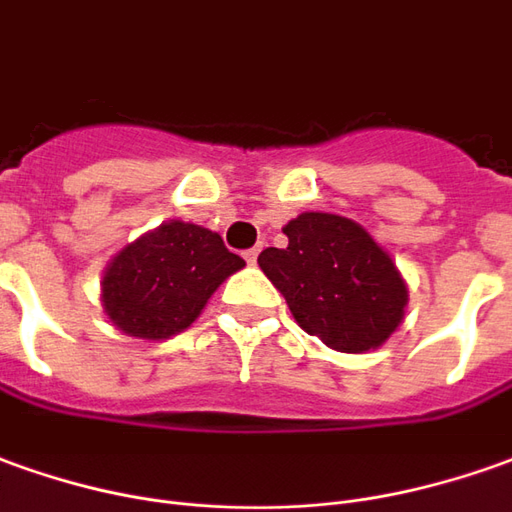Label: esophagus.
Returning a JSON list of instances; mask_svg holds the SVG:
<instances>
[{"label":"esophagus","instance_id":"esophagus-1","mask_svg":"<svg viewBox=\"0 0 512 512\" xmlns=\"http://www.w3.org/2000/svg\"><path fill=\"white\" fill-rule=\"evenodd\" d=\"M259 250H262V248H250V250H245V262H248V264H256V259H259Z\"/></svg>","mask_w":512,"mask_h":512}]
</instances>
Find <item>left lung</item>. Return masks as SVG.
Instances as JSON below:
<instances>
[{
    "label": "left lung",
    "mask_w": 512,
    "mask_h": 512,
    "mask_svg": "<svg viewBox=\"0 0 512 512\" xmlns=\"http://www.w3.org/2000/svg\"><path fill=\"white\" fill-rule=\"evenodd\" d=\"M287 245L259 253V267L273 281L306 334L334 351L362 354L398 329L407 284L373 236L337 214L306 211L287 222Z\"/></svg>",
    "instance_id": "obj_1"
}]
</instances>
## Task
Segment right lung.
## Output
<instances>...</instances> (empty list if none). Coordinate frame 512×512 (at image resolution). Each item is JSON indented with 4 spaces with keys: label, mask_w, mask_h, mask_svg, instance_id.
<instances>
[{
    "label": "right lung",
    "mask_w": 512,
    "mask_h": 512,
    "mask_svg": "<svg viewBox=\"0 0 512 512\" xmlns=\"http://www.w3.org/2000/svg\"><path fill=\"white\" fill-rule=\"evenodd\" d=\"M245 259L222 236L192 222H164L108 264L102 306L130 337L164 340L195 323L211 292Z\"/></svg>",
    "instance_id": "add662e5"
}]
</instances>
